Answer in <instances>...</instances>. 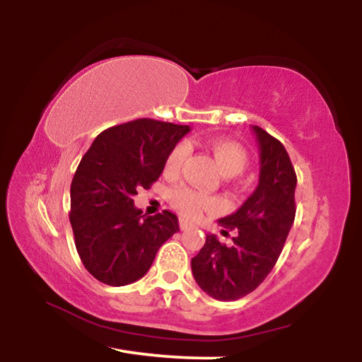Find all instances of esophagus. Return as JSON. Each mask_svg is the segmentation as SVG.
I'll return each instance as SVG.
<instances>
[{"instance_id":"1","label":"esophagus","mask_w":362,"mask_h":362,"mask_svg":"<svg viewBox=\"0 0 362 362\" xmlns=\"http://www.w3.org/2000/svg\"><path fill=\"white\" fill-rule=\"evenodd\" d=\"M179 226H180V230H192V228H194V225L193 223H189L188 220H185V218H180L179 220Z\"/></svg>"}]
</instances>
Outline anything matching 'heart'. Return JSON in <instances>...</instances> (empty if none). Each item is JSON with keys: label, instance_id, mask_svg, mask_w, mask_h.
<instances>
[{"label": "heart", "instance_id": "heart-1", "mask_svg": "<svg viewBox=\"0 0 362 362\" xmlns=\"http://www.w3.org/2000/svg\"><path fill=\"white\" fill-rule=\"evenodd\" d=\"M216 163L225 177H233L241 174L244 168L247 166V155L241 145L230 140H214L209 145ZM187 155V146L183 144L175 145L166 158L164 163V174L175 175L182 168L183 159ZM170 204L174 209L179 211L183 217L196 218L203 212L216 211L218 207V201L212 196H206L196 192L193 188L179 187L170 193Z\"/></svg>", "mask_w": 362, "mask_h": 362}]
</instances>
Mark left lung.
Masks as SVG:
<instances>
[{
	"label": "left lung",
	"instance_id": "1",
	"mask_svg": "<svg viewBox=\"0 0 362 362\" xmlns=\"http://www.w3.org/2000/svg\"><path fill=\"white\" fill-rule=\"evenodd\" d=\"M259 144L260 170L254 193L236 212L218 220L235 231L233 244L216 235L192 259L196 283L212 298L231 302L259 287L272 272L296 218L297 175L284 145L259 126H252Z\"/></svg>",
	"mask_w": 362,
	"mask_h": 362
}]
</instances>
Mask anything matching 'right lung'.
Masks as SVG:
<instances>
[{
	"label": "right lung",
	"mask_w": 362,
	"mask_h": 362,
	"mask_svg": "<svg viewBox=\"0 0 362 362\" xmlns=\"http://www.w3.org/2000/svg\"><path fill=\"white\" fill-rule=\"evenodd\" d=\"M189 126L140 118L108 127L86 151L71 182L70 223L86 269L108 286L136 283L158 249L179 231L175 214L146 216L134 206Z\"/></svg>",
	"instance_id": "obj_1"
}]
</instances>
